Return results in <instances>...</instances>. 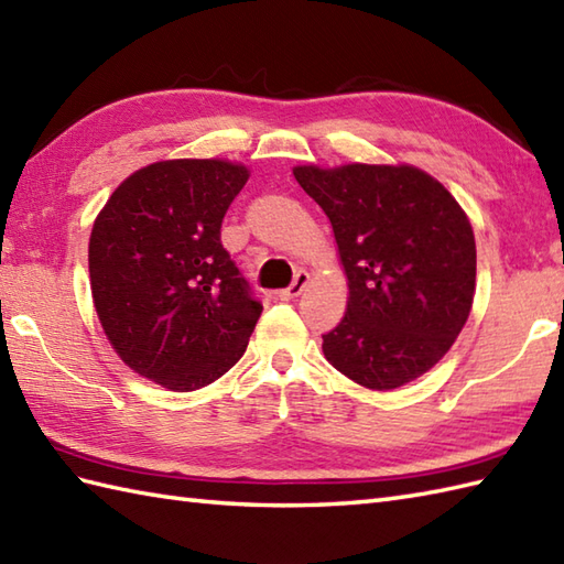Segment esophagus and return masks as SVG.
<instances>
[{
  "label": "esophagus",
  "instance_id": "34e87169",
  "mask_svg": "<svg viewBox=\"0 0 564 564\" xmlns=\"http://www.w3.org/2000/svg\"><path fill=\"white\" fill-rule=\"evenodd\" d=\"M307 281H310V273H307V271H297V273L293 275V283L289 285V289H283V291H281V297H283V301H293V297L301 295V293L305 291Z\"/></svg>",
  "mask_w": 564,
  "mask_h": 564
}]
</instances>
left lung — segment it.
I'll return each instance as SVG.
<instances>
[{"instance_id": "left-lung-1", "label": "left lung", "mask_w": 564, "mask_h": 564, "mask_svg": "<svg viewBox=\"0 0 564 564\" xmlns=\"http://www.w3.org/2000/svg\"><path fill=\"white\" fill-rule=\"evenodd\" d=\"M325 210L349 279L346 315L322 334L327 361L370 390H394L434 368L475 295V235L463 208L414 166H295Z\"/></svg>"}]
</instances>
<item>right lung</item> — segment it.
Here are the masks:
<instances>
[{
    "label": "right lung",
    "instance_id": "right-lung-1",
    "mask_svg": "<svg viewBox=\"0 0 564 564\" xmlns=\"http://www.w3.org/2000/svg\"><path fill=\"white\" fill-rule=\"evenodd\" d=\"M245 166L170 160L130 174L89 237L94 307L116 354L174 392L242 358L261 301L220 242Z\"/></svg>",
    "mask_w": 564,
    "mask_h": 564
}]
</instances>
